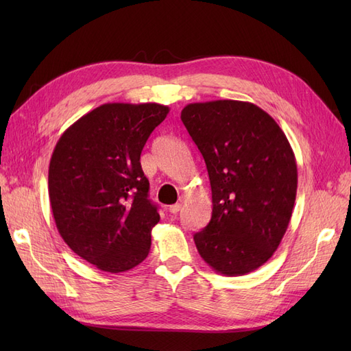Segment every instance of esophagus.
Here are the masks:
<instances>
[{
	"label": "esophagus",
	"mask_w": 351,
	"mask_h": 351,
	"mask_svg": "<svg viewBox=\"0 0 351 351\" xmlns=\"http://www.w3.org/2000/svg\"><path fill=\"white\" fill-rule=\"evenodd\" d=\"M180 209H182V205H180V204H174V205H171V206L168 208V210L171 212V214H177Z\"/></svg>",
	"instance_id": "1"
}]
</instances>
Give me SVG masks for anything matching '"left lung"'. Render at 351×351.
<instances>
[{
    "label": "left lung",
    "instance_id": "8db88e82",
    "mask_svg": "<svg viewBox=\"0 0 351 351\" xmlns=\"http://www.w3.org/2000/svg\"><path fill=\"white\" fill-rule=\"evenodd\" d=\"M182 121L205 159L209 224L193 236L209 267L227 277L267 262L289 228L297 164L289 139L258 105L219 99L189 104Z\"/></svg>",
    "mask_w": 351,
    "mask_h": 351
}]
</instances>
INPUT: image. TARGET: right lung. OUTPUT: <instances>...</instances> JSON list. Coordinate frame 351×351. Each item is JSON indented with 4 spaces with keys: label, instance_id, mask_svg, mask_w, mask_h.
Returning a JSON list of instances; mask_svg holds the SVG:
<instances>
[{
    "label": "right lung",
    "instance_id": "obj_1",
    "mask_svg": "<svg viewBox=\"0 0 351 351\" xmlns=\"http://www.w3.org/2000/svg\"><path fill=\"white\" fill-rule=\"evenodd\" d=\"M167 105L104 104L61 134L48 169V192L60 236L82 259L119 274L143 262L159 222L147 199L141 154Z\"/></svg>",
    "mask_w": 351,
    "mask_h": 351
}]
</instances>
